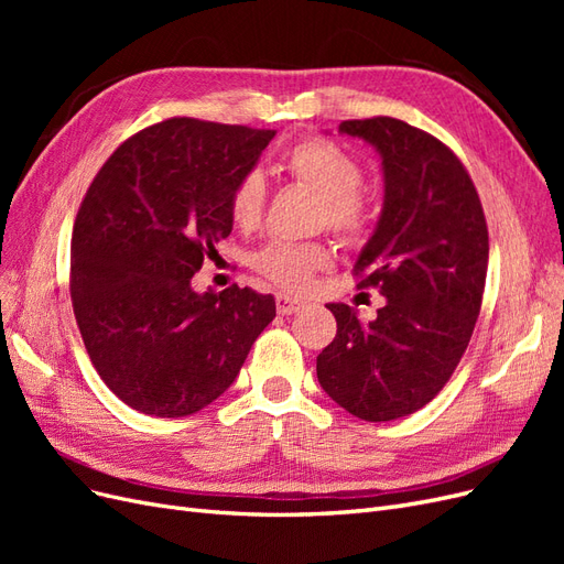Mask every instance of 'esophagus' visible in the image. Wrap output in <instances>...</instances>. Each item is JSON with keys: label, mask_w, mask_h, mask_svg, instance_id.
I'll use <instances>...</instances> for the list:
<instances>
[{"label": "esophagus", "mask_w": 564, "mask_h": 564, "mask_svg": "<svg viewBox=\"0 0 564 564\" xmlns=\"http://www.w3.org/2000/svg\"><path fill=\"white\" fill-rule=\"evenodd\" d=\"M275 305H278V313L280 315H294V313H299L303 308L301 301L286 296V294H278L275 296Z\"/></svg>", "instance_id": "1"}]
</instances>
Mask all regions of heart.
Returning a JSON list of instances; mask_svg holds the SVG:
<instances>
[{
	"instance_id": "obj_1",
	"label": "heart",
	"mask_w": 564,
	"mask_h": 564,
	"mask_svg": "<svg viewBox=\"0 0 564 564\" xmlns=\"http://www.w3.org/2000/svg\"><path fill=\"white\" fill-rule=\"evenodd\" d=\"M282 169L296 183L311 187L322 197L319 224L344 240H362L371 230L377 207L362 187L365 172L346 148L311 135L289 148ZM268 202V185L259 172L237 178L228 197V214L240 230H253L261 224ZM332 249L324 242H272L253 253V270L286 292H303L313 275L332 265Z\"/></svg>"
}]
</instances>
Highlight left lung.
Instances as JSON below:
<instances>
[{
  "mask_svg": "<svg viewBox=\"0 0 564 564\" xmlns=\"http://www.w3.org/2000/svg\"><path fill=\"white\" fill-rule=\"evenodd\" d=\"M338 131L383 160V212L352 275L386 305L369 324L346 303L327 305L336 336L317 355V381L379 423L419 412L452 379L480 315L489 232L464 162L435 135L395 117L346 119Z\"/></svg>",
  "mask_w": 564,
  "mask_h": 564,
  "instance_id": "8db88e82",
  "label": "left lung"
}]
</instances>
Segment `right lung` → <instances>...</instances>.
<instances>
[{"label": "right lung", "instance_id": "right-lung-1", "mask_svg": "<svg viewBox=\"0 0 564 564\" xmlns=\"http://www.w3.org/2000/svg\"><path fill=\"white\" fill-rule=\"evenodd\" d=\"M272 129L172 117L119 145L84 195L70 299L98 377L148 416H191L240 373L275 299L237 284L193 289L232 230L228 197Z\"/></svg>", "mask_w": 564, "mask_h": 564}]
</instances>
